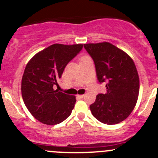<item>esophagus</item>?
Listing matches in <instances>:
<instances>
[{
    "instance_id": "1",
    "label": "esophagus",
    "mask_w": 158,
    "mask_h": 158,
    "mask_svg": "<svg viewBox=\"0 0 158 158\" xmlns=\"http://www.w3.org/2000/svg\"><path fill=\"white\" fill-rule=\"evenodd\" d=\"M84 96H85V95H77L78 98H84Z\"/></svg>"
}]
</instances>
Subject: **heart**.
<instances>
[{"instance_id":"heart-1","label":"heart","mask_w":158,"mask_h":158,"mask_svg":"<svg viewBox=\"0 0 158 158\" xmlns=\"http://www.w3.org/2000/svg\"><path fill=\"white\" fill-rule=\"evenodd\" d=\"M83 58H85V57H82V59H83ZM82 59H81V60H82Z\"/></svg>"}]
</instances>
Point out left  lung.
I'll return each mask as SVG.
<instances>
[{
    "instance_id": "obj_1",
    "label": "left lung",
    "mask_w": 158,
    "mask_h": 158,
    "mask_svg": "<svg viewBox=\"0 0 158 158\" xmlns=\"http://www.w3.org/2000/svg\"><path fill=\"white\" fill-rule=\"evenodd\" d=\"M95 63L97 78L106 85V93L97 95L90 108L97 120L107 125L122 122L136 105L139 77L133 60L115 46L104 42L84 44Z\"/></svg>"
}]
</instances>
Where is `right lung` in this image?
<instances>
[{"instance_id":"add662e5","label":"right lung","mask_w":158,"mask_h":158,"mask_svg":"<svg viewBox=\"0 0 158 158\" xmlns=\"http://www.w3.org/2000/svg\"><path fill=\"white\" fill-rule=\"evenodd\" d=\"M82 44H53L36 53L26 66L21 82L23 102L32 115L48 125L70 115L76 97L54 90L66 65L82 50Z\"/></svg>"}]
</instances>
